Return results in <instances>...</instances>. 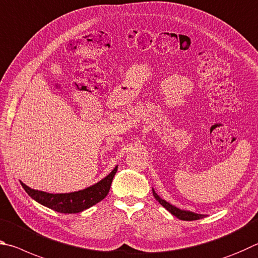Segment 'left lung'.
Here are the masks:
<instances>
[{
	"label": "left lung",
	"instance_id": "obj_1",
	"mask_svg": "<svg viewBox=\"0 0 258 258\" xmlns=\"http://www.w3.org/2000/svg\"><path fill=\"white\" fill-rule=\"evenodd\" d=\"M152 190H153V195H154V197L156 198V201L159 202L160 204L164 207V209L168 210L171 214L174 215L175 218H178V219H180V220H183V221H194V220L203 219V218H205V216H206V215H204V214L194 213V212H190V211L180 210V209H178V207H175L174 205L170 204V203H168L166 201L162 200V198L155 192L154 189H152Z\"/></svg>",
	"mask_w": 258,
	"mask_h": 258
}]
</instances>
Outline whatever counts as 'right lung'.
I'll use <instances>...</instances> for the list:
<instances>
[{
    "label": "right lung",
    "instance_id": "obj_1",
    "mask_svg": "<svg viewBox=\"0 0 258 258\" xmlns=\"http://www.w3.org/2000/svg\"><path fill=\"white\" fill-rule=\"evenodd\" d=\"M117 166L112 170V172L102 179L101 181L87 187L79 191H74L69 194H49L40 190H35L25 183L21 182L26 192L35 200L39 204L48 207L55 212L60 213L71 214V213H80L85 210L89 209L93 205L97 204L102 200L106 197L110 191V187L112 180L116 173Z\"/></svg>",
    "mask_w": 258,
    "mask_h": 258
}]
</instances>
